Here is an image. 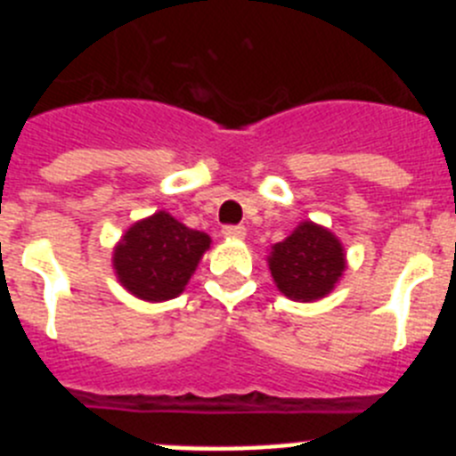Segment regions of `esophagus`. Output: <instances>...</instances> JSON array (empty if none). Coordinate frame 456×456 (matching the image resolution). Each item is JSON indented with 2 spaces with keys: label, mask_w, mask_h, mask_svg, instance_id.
Returning <instances> with one entry per match:
<instances>
[{
  "label": "esophagus",
  "mask_w": 456,
  "mask_h": 456,
  "mask_svg": "<svg viewBox=\"0 0 456 456\" xmlns=\"http://www.w3.org/2000/svg\"><path fill=\"white\" fill-rule=\"evenodd\" d=\"M224 237H228V240H244V235H247V228L244 225H224Z\"/></svg>",
  "instance_id": "1"
}]
</instances>
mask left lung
Returning <instances> with one entry per match:
<instances>
[{"instance_id":"left-lung-1","label":"left lung","mask_w":456,"mask_h":456,"mask_svg":"<svg viewBox=\"0 0 456 456\" xmlns=\"http://www.w3.org/2000/svg\"><path fill=\"white\" fill-rule=\"evenodd\" d=\"M273 283L292 301H315L336 288L345 272V248L331 231L304 221L273 244L267 257Z\"/></svg>"}]
</instances>
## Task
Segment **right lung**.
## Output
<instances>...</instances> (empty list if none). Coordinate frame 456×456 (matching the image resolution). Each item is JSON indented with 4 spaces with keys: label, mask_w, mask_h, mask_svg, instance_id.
Segmentation results:
<instances>
[{
    "label": "right lung",
    "mask_w": 456,
    "mask_h": 456,
    "mask_svg": "<svg viewBox=\"0 0 456 456\" xmlns=\"http://www.w3.org/2000/svg\"><path fill=\"white\" fill-rule=\"evenodd\" d=\"M209 235L191 231L159 209L141 219L120 237L114 248V269L120 285L143 301H168L183 294Z\"/></svg>",
    "instance_id": "right-lung-1"
}]
</instances>
